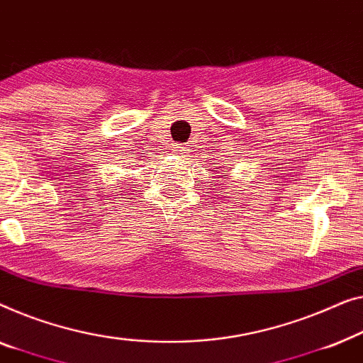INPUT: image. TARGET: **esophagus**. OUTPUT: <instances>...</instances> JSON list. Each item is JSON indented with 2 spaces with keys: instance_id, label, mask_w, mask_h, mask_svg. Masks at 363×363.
<instances>
[{
  "instance_id": "1",
  "label": "esophagus",
  "mask_w": 363,
  "mask_h": 363,
  "mask_svg": "<svg viewBox=\"0 0 363 363\" xmlns=\"http://www.w3.org/2000/svg\"><path fill=\"white\" fill-rule=\"evenodd\" d=\"M176 152H177V155H179V156H184V155H186V152H187V150H186V146H182V145H177L176 146V150H174Z\"/></svg>"
}]
</instances>
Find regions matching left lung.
I'll list each match as a JSON object with an SVG mask.
<instances>
[{"label": "left lung", "instance_id": "left-lung-1", "mask_svg": "<svg viewBox=\"0 0 363 363\" xmlns=\"http://www.w3.org/2000/svg\"><path fill=\"white\" fill-rule=\"evenodd\" d=\"M223 174H225V171H223Z\"/></svg>", "mask_w": 363, "mask_h": 363}]
</instances>
